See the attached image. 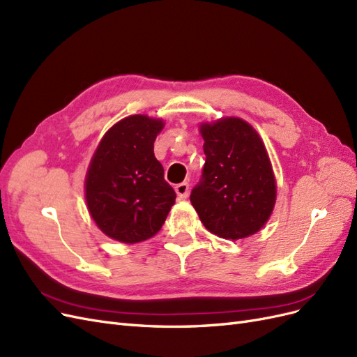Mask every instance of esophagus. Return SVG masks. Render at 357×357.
<instances>
[{
  "mask_svg": "<svg viewBox=\"0 0 357 357\" xmlns=\"http://www.w3.org/2000/svg\"><path fill=\"white\" fill-rule=\"evenodd\" d=\"M175 191L179 199H187L188 196V191H190V185L187 184V182H181V184H178L175 187Z\"/></svg>",
  "mask_w": 357,
  "mask_h": 357,
  "instance_id": "1",
  "label": "esophagus"
}]
</instances>
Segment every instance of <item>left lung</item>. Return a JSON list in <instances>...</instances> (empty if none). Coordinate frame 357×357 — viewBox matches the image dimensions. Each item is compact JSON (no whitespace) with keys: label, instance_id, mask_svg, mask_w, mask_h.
Wrapping results in <instances>:
<instances>
[{"label":"left lung","instance_id":"8db88e82","mask_svg":"<svg viewBox=\"0 0 357 357\" xmlns=\"http://www.w3.org/2000/svg\"><path fill=\"white\" fill-rule=\"evenodd\" d=\"M200 133L206 160L191 205L213 235L248 238L266 224L277 200L266 148L257 131L235 116L200 124Z\"/></svg>","mask_w":357,"mask_h":357}]
</instances>
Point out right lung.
I'll use <instances>...</instances> for the list:
<instances>
[{
    "label": "right lung",
    "instance_id": "right-lung-1",
    "mask_svg": "<svg viewBox=\"0 0 357 357\" xmlns=\"http://www.w3.org/2000/svg\"><path fill=\"white\" fill-rule=\"evenodd\" d=\"M162 119L131 115L101 139L85 179L91 217L109 238L136 243L152 238L165 224L176 195L154 155Z\"/></svg>",
    "mask_w": 357,
    "mask_h": 357
}]
</instances>
